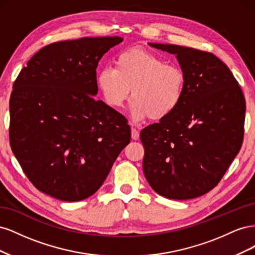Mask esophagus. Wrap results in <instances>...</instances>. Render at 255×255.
I'll return each instance as SVG.
<instances>
[{"label":"esophagus","instance_id":"esophagus-1","mask_svg":"<svg viewBox=\"0 0 255 255\" xmlns=\"http://www.w3.org/2000/svg\"><path fill=\"white\" fill-rule=\"evenodd\" d=\"M132 138L134 140L139 139V132H138V129H136L133 127H132Z\"/></svg>","mask_w":255,"mask_h":255}]
</instances>
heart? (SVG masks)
Returning a JSON list of instances; mask_svg holds the SVG:
<instances>
[{
  "label": "heart",
  "instance_id": "1",
  "mask_svg": "<svg viewBox=\"0 0 255 255\" xmlns=\"http://www.w3.org/2000/svg\"><path fill=\"white\" fill-rule=\"evenodd\" d=\"M97 85L105 101L119 109L132 89L129 112L136 120H161L176 111L183 101L186 78L180 67L150 51L132 48L116 57L115 67L98 72Z\"/></svg>",
  "mask_w": 255,
  "mask_h": 255
}]
</instances>
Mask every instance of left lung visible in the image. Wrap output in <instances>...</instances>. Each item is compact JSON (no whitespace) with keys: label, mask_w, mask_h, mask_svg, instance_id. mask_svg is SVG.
Wrapping results in <instances>:
<instances>
[{"label":"left lung","mask_w":255,"mask_h":255,"mask_svg":"<svg viewBox=\"0 0 255 255\" xmlns=\"http://www.w3.org/2000/svg\"><path fill=\"white\" fill-rule=\"evenodd\" d=\"M149 45L175 54L186 85L176 111L140 132L143 173L158 195L194 199L220 182L242 148L245 97L214 54L175 44Z\"/></svg>","instance_id":"left-lung-1"}]
</instances>
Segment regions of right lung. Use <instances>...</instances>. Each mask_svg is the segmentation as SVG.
<instances>
[{"label":"right lung","mask_w":255,"mask_h":255,"mask_svg":"<svg viewBox=\"0 0 255 255\" xmlns=\"http://www.w3.org/2000/svg\"><path fill=\"white\" fill-rule=\"evenodd\" d=\"M115 37L45 45L23 67L9 100V141L34 186L75 202L102 186L130 140L128 120L96 100L97 67Z\"/></svg>","instance_id":"add662e5"}]
</instances>
